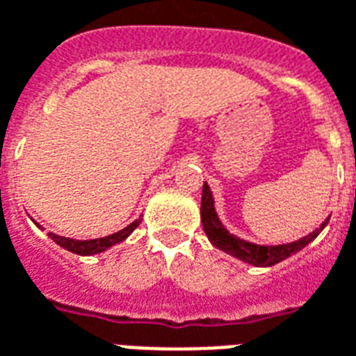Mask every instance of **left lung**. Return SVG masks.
Masks as SVG:
<instances>
[{
    "mask_svg": "<svg viewBox=\"0 0 356 356\" xmlns=\"http://www.w3.org/2000/svg\"><path fill=\"white\" fill-rule=\"evenodd\" d=\"M202 225H204V232L207 234V238L211 241L217 249L228 252L236 259L243 260L247 264L252 266H273L281 262V260L289 259L291 254L298 252L300 249H304L305 245L312 243L313 239L317 238L321 230L325 228L328 218L321 225V228H317L315 232H312L309 236L298 239V241H292V243L285 245H254L249 243V241H243V239L232 236L230 232L226 230L225 226L220 225V220L217 217V211H215V205H213V196L209 186L204 183V188H202Z\"/></svg>",
    "mask_w": 356,
    "mask_h": 356,
    "instance_id": "left-lung-1",
    "label": "left lung"
}]
</instances>
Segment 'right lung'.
<instances>
[{"label": "right lung", "instance_id": "obj_1", "mask_svg": "<svg viewBox=\"0 0 356 356\" xmlns=\"http://www.w3.org/2000/svg\"><path fill=\"white\" fill-rule=\"evenodd\" d=\"M141 222V218L138 220H134L131 225H128L124 230L117 232V234H111V236H107V238H99V239H86V241H79V239H71V238H64V236H58V234H49L54 241H56L60 247H64L67 251L75 252V254H97V252H104L105 249H109L113 245L120 243V241H124L128 236H130L131 232L136 230Z\"/></svg>", "mask_w": 356, "mask_h": 356}]
</instances>
